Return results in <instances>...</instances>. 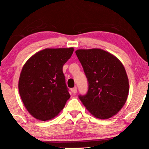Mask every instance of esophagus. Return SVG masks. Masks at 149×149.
Instances as JSON below:
<instances>
[{
  "instance_id": "1",
  "label": "esophagus",
  "mask_w": 149,
  "mask_h": 149,
  "mask_svg": "<svg viewBox=\"0 0 149 149\" xmlns=\"http://www.w3.org/2000/svg\"><path fill=\"white\" fill-rule=\"evenodd\" d=\"M72 93H74V94H75V93H77V87H75L74 88H73V89H72Z\"/></svg>"
}]
</instances>
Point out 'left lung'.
<instances>
[{
	"label": "left lung",
	"instance_id": "obj_1",
	"mask_svg": "<svg viewBox=\"0 0 149 149\" xmlns=\"http://www.w3.org/2000/svg\"><path fill=\"white\" fill-rule=\"evenodd\" d=\"M89 83L81 101L95 118L108 119L122 109L129 93V80L120 60L100 49L75 51Z\"/></svg>",
	"mask_w": 149,
	"mask_h": 149
}]
</instances>
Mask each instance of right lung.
Returning a JSON list of instances; mask_svg holds the SVG:
<instances>
[{"label": "right lung", "instance_id": "right-lung-1", "mask_svg": "<svg viewBox=\"0 0 149 149\" xmlns=\"http://www.w3.org/2000/svg\"><path fill=\"white\" fill-rule=\"evenodd\" d=\"M74 48L45 49L27 60L20 74L18 89L25 107L37 120L54 118L70 95L62 72Z\"/></svg>", "mask_w": 149, "mask_h": 149}]
</instances>
